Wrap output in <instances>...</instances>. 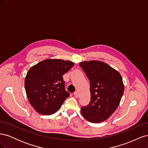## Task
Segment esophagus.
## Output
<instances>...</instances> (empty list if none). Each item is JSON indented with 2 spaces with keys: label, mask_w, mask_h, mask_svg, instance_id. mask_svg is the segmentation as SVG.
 Masks as SVG:
<instances>
[{
  "label": "esophagus",
  "mask_w": 148,
  "mask_h": 148,
  "mask_svg": "<svg viewBox=\"0 0 148 148\" xmlns=\"http://www.w3.org/2000/svg\"><path fill=\"white\" fill-rule=\"evenodd\" d=\"M74 96H75V97H78V96H79V95H78V92H77V91H75V92H74Z\"/></svg>",
  "instance_id": "34e87169"
}]
</instances>
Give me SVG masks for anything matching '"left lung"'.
<instances>
[{"instance_id": "left-lung-1", "label": "left lung", "mask_w": 148, "mask_h": 148, "mask_svg": "<svg viewBox=\"0 0 148 148\" xmlns=\"http://www.w3.org/2000/svg\"><path fill=\"white\" fill-rule=\"evenodd\" d=\"M90 82L91 101L81 109L88 122L101 123L108 119L118 107L124 92L122 76L117 70L99 60L80 62Z\"/></svg>"}]
</instances>
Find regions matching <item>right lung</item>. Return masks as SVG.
<instances>
[{
    "label": "right lung",
    "instance_id": "right-lung-1",
    "mask_svg": "<svg viewBox=\"0 0 148 148\" xmlns=\"http://www.w3.org/2000/svg\"><path fill=\"white\" fill-rule=\"evenodd\" d=\"M73 62L47 59L31 67L25 79L29 102L40 114L51 115L69 96L65 91L63 76L74 65Z\"/></svg>",
    "mask_w": 148,
    "mask_h": 148
}]
</instances>
